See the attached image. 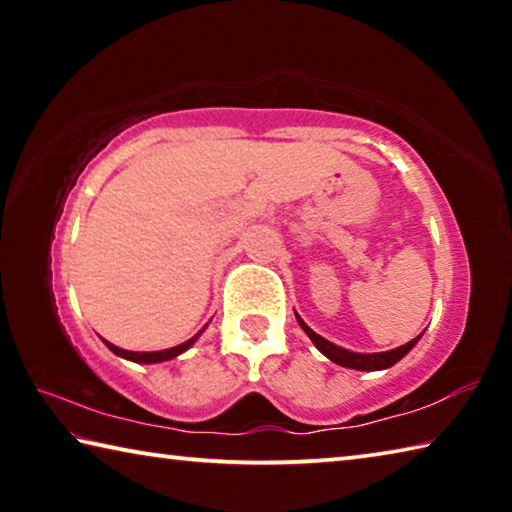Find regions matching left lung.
<instances>
[{
  "instance_id": "left-lung-1",
  "label": "left lung",
  "mask_w": 512,
  "mask_h": 512,
  "mask_svg": "<svg viewBox=\"0 0 512 512\" xmlns=\"http://www.w3.org/2000/svg\"><path fill=\"white\" fill-rule=\"evenodd\" d=\"M296 318H298L300 327L305 329V334L309 336L311 343H314L316 348L323 352L329 361L339 363V366H343V368H352V370H368L370 372V370H386V368H391V366H395V363L404 357L406 352L413 348L415 343L420 341V336H422V334L415 336L413 341H409L406 345H400V348H395V350L361 354V352H350V350H345V348H339V345L329 343L327 339H323V336H318L314 329H311L298 314H296Z\"/></svg>"
}]
</instances>
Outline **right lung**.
<instances>
[{
    "label": "right lung",
    "mask_w": 512,
    "mask_h": 512,
    "mask_svg": "<svg viewBox=\"0 0 512 512\" xmlns=\"http://www.w3.org/2000/svg\"><path fill=\"white\" fill-rule=\"evenodd\" d=\"M203 329H205V327H203ZM203 329H201V332H203ZM201 332H198V334H201ZM198 334H196V336H192V339H189V341L176 345V348L158 350V352H131V350H121V348H117V345H112V343H108V341H103V343L108 345V350H110V352H115L117 357H121V359L135 361V363H160V361L176 359L178 354H183L185 350L192 348V345H194V343H196V339H198Z\"/></svg>",
    "instance_id": "1"
}]
</instances>
